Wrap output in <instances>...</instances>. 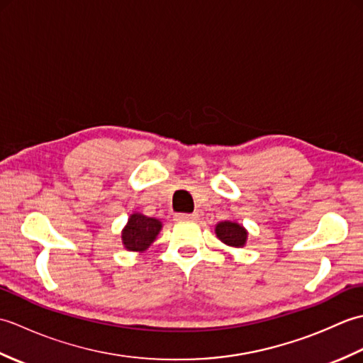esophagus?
<instances>
[{"instance_id": "obj_1", "label": "esophagus", "mask_w": 363, "mask_h": 363, "mask_svg": "<svg viewBox=\"0 0 363 363\" xmlns=\"http://www.w3.org/2000/svg\"><path fill=\"white\" fill-rule=\"evenodd\" d=\"M174 218L177 221H196L198 213H177Z\"/></svg>"}]
</instances>
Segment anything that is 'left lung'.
Here are the masks:
<instances>
[{
  "label": "left lung",
  "mask_w": 363,
  "mask_h": 363,
  "mask_svg": "<svg viewBox=\"0 0 363 363\" xmlns=\"http://www.w3.org/2000/svg\"><path fill=\"white\" fill-rule=\"evenodd\" d=\"M215 234H217L218 240L230 248H243L248 240V230H246L240 223L225 220L217 223L215 226Z\"/></svg>",
  "instance_id": "1"
}]
</instances>
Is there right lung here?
Here are the masks:
<instances>
[{
	"label": "right lung",
	"instance_id": "right-lung-1",
	"mask_svg": "<svg viewBox=\"0 0 363 363\" xmlns=\"http://www.w3.org/2000/svg\"><path fill=\"white\" fill-rule=\"evenodd\" d=\"M162 229V221L154 217H146L140 212L129 215L126 226L121 230V242L126 251L143 252L156 242Z\"/></svg>",
	"mask_w": 363,
	"mask_h": 363
}]
</instances>
